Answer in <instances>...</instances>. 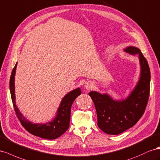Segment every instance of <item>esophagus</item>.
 Listing matches in <instances>:
<instances>
[{"label":"esophagus","instance_id":"1","mask_svg":"<svg viewBox=\"0 0 160 160\" xmlns=\"http://www.w3.org/2000/svg\"><path fill=\"white\" fill-rule=\"evenodd\" d=\"M92 87H93V84H92V82H86V84L84 85V88H86V90H90L92 89Z\"/></svg>","mask_w":160,"mask_h":160}]
</instances>
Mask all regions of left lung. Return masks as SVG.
Instances as JSON below:
<instances>
[{"label": "left lung", "mask_w": 160, "mask_h": 160, "mask_svg": "<svg viewBox=\"0 0 160 160\" xmlns=\"http://www.w3.org/2000/svg\"><path fill=\"white\" fill-rule=\"evenodd\" d=\"M125 52L138 55L141 64V77L129 97L115 101L107 94L95 91L89 92L97 111L98 126L104 133L118 135L133 127L143 116L150 92V70L147 60L140 49L128 47Z\"/></svg>", "instance_id": "left-lung-1"}]
</instances>
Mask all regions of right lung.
Wrapping results in <instances>:
<instances>
[{"label":"right lung","instance_id":"obj_1","mask_svg":"<svg viewBox=\"0 0 160 160\" xmlns=\"http://www.w3.org/2000/svg\"><path fill=\"white\" fill-rule=\"evenodd\" d=\"M17 63L12 69L10 78V91L13 107L18 119L24 128L32 135L46 139H55L63 135L69 128L71 107L74 100L81 94L80 88H77L68 93L62 99L58 108L56 117L52 122L46 124H33L27 121L19 112L15 104V75Z\"/></svg>","mask_w":160,"mask_h":160}]
</instances>
